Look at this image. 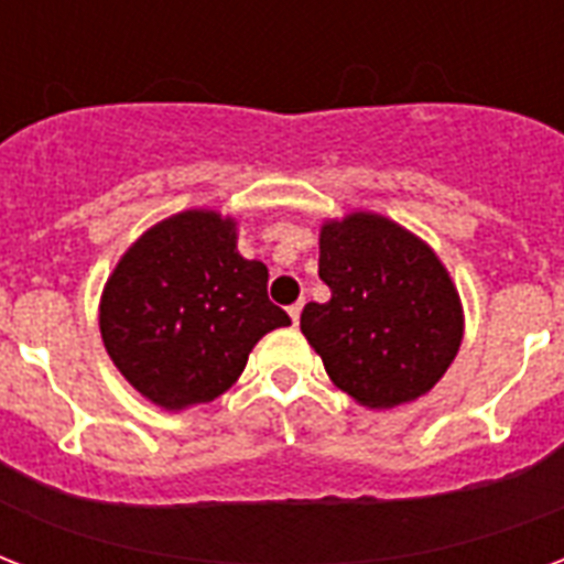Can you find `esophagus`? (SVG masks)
Masks as SVG:
<instances>
[{"instance_id":"34e87169","label":"esophagus","mask_w":564,"mask_h":564,"mask_svg":"<svg viewBox=\"0 0 564 564\" xmlns=\"http://www.w3.org/2000/svg\"><path fill=\"white\" fill-rule=\"evenodd\" d=\"M301 310H304V301H295V304H292V307H290V318H292V322H295V325H299Z\"/></svg>"}]
</instances>
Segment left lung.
I'll return each instance as SVG.
<instances>
[{
  "label": "left lung",
  "mask_w": 564,
  "mask_h": 564,
  "mask_svg": "<svg viewBox=\"0 0 564 564\" xmlns=\"http://www.w3.org/2000/svg\"><path fill=\"white\" fill-rule=\"evenodd\" d=\"M318 278L330 301L307 304L301 334L327 377L369 410L427 394L465 334L456 283L438 254L398 221L354 210L318 230Z\"/></svg>",
  "instance_id": "left-lung-1"
}]
</instances>
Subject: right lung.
Wrapping results in <instances>:
<instances>
[{
  "instance_id": "obj_1",
  "label": "right lung",
  "mask_w": 564,
  "mask_h": 564,
  "mask_svg": "<svg viewBox=\"0 0 564 564\" xmlns=\"http://www.w3.org/2000/svg\"><path fill=\"white\" fill-rule=\"evenodd\" d=\"M269 269L237 251V219L181 210L128 246L99 301L105 351L161 410L228 392L265 334L290 316L265 295Z\"/></svg>"
}]
</instances>
